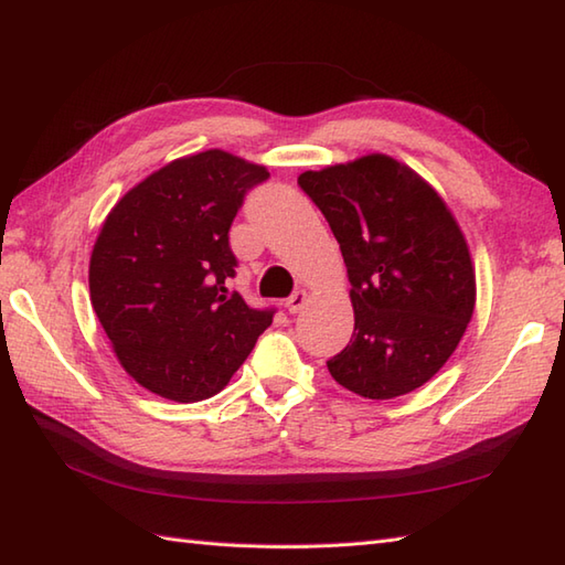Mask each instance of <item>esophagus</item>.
I'll return each mask as SVG.
<instances>
[{
    "mask_svg": "<svg viewBox=\"0 0 565 565\" xmlns=\"http://www.w3.org/2000/svg\"><path fill=\"white\" fill-rule=\"evenodd\" d=\"M307 302H309V295L305 290H297L292 297H287L285 307H287V311H290V315H297V311L305 309Z\"/></svg>",
    "mask_w": 565,
    "mask_h": 565,
    "instance_id": "obj_1",
    "label": "esophagus"
}]
</instances>
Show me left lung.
<instances>
[{
    "mask_svg": "<svg viewBox=\"0 0 565 565\" xmlns=\"http://www.w3.org/2000/svg\"><path fill=\"white\" fill-rule=\"evenodd\" d=\"M341 244L355 331L331 377L365 398L423 386L455 353L476 305V273L440 193L386 154L299 173Z\"/></svg>",
    "mask_w": 565,
    "mask_h": 565,
    "instance_id": "1",
    "label": "left lung"
}]
</instances>
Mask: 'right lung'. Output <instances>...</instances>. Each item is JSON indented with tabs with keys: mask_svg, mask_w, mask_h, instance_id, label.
<instances>
[{
	"mask_svg": "<svg viewBox=\"0 0 565 565\" xmlns=\"http://www.w3.org/2000/svg\"><path fill=\"white\" fill-rule=\"evenodd\" d=\"M266 167L224 149L188 154L125 193L96 236L92 307L122 370L157 396L222 392L273 321L230 292V227Z\"/></svg>",
	"mask_w": 565,
	"mask_h": 565,
	"instance_id": "obj_1",
	"label": "right lung"
}]
</instances>
